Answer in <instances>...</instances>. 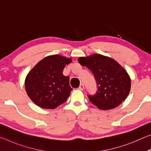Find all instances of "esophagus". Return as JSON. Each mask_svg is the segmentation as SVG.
<instances>
[{"instance_id": "34e87169", "label": "esophagus", "mask_w": 151, "mask_h": 151, "mask_svg": "<svg viewBox=\"0 0 151 151\" xmlns=\"http://www.w3.org/2000/svg\"><path fill=\"white\" fill-rule=\"evenodd\" d=\"M84 88L85 87H84L83 84H81L80 86H79V87H78V89L81 91H83V90H84Z\"/></svg>"}]
</instances>
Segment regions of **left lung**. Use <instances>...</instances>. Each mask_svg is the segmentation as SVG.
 I'll list each match as a JSON object with an SVG mask.
<instances>
[{
	"instance_id": "obj_1",
	"label": "left lung",
	"mask_w": 151,
	"mask_h": 151,
	"mask_svg": "<svg viewBox=\"0 0 151 151\" xmlns=\"http://www.w3.org/2000/svg\"><path fill=\"white\" fill-rule=\"evenodd\" d=\"M93 73L97 85V91L88 95L91 103L102 110L118 106L127 99L131 91V78L127 71L112 58L94 54L78 59Z\"/></svg>"
}]
</instances>
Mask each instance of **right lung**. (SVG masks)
Returning <instances> with one entry per match:
<instances>
[{
  "instance_id": "obj_1",
  "label": "right lung",
  "mask_w": 151,
  "mask_h": 151,
  "mask_svg": "<svg viewBox=\"0 0 151 151\" xmlns=\"http://www.w3.org/2000/svg\"><path fill=\"white\" fill-rule=\"evenodd\" d=\"M71 58L55 55L36 65L25 79V90L35 104L42 109H53L66 101L73 88L69 77L64 76L65 66Z\"/></svg>"
}]
</instances>
